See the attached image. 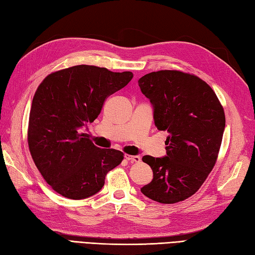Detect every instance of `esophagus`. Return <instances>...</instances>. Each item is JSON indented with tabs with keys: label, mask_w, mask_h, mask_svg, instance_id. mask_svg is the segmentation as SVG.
I'll return each instance as SVG.
<instances>
[{
	"label": "esophagus",
	"mask_w": 255,
	"mask_h": 255,
	"mask_svg": "<svg viewBox=\"0 0 255 255\" xmlns=\"http://www.w3.org/2000/svg\"><path fill=\"white\" fill-rule=\"evenodd\" d=\"M124 158H126L129 162H139L140 158L138 156H131V154H124Z\"/></svg>",
	"instance_id": "34e87169"
}]
</instances>
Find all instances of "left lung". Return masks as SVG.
Segmentation results:
<instances>
[{"label":"left lung","instance_id":"8db88e82","mask_svg":"<svg viewBox=\"0 0 255 255\" xmlns=\"http://www.w3.org/2000/svg\"><path fill=\"white\" fill-rule=\"evenodd\" d=\"M153 108L154 126L166 131V156H144L152 181L140 188L149 199L176 203L201 187L215 165L225 114L214 91L194 74L161 70L138 80Z\"/></svg>","mask_w":255,"mask_h":255}]
</instances>
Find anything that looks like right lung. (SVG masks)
I'll use <instances>...</instances> for the list:
<instances>
[{
	"instance_id": "1",
	"label": "right lung",
	"mask_w": 255,
	"mask_h": 255,
	"mask_svg": "<svg viewBox=\"0 0 255 255\" xmlns=\"http://www.w3.org/2000/svg\"><path fill=\"white\" fill-rule=\"evenodd\" d=\"M133 78L129 71L79 65L42 81L31 105L28 145L41 175L59 195L85 199L103 188L123 152L96 147L80 128L101 114L105 99Z\"/></svg>"
}]
</instances>
